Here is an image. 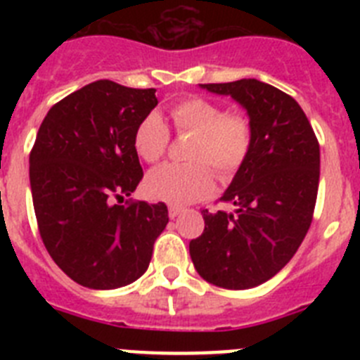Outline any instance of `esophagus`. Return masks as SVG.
Here are the masks:
<instances>
[{"mask_svg": "<svg viewBox=\"0 0 360 360\" xmlns=\"http://www.w3.org/2000/svg\"><path fill=\"white\" fill-rule=\"evenodd\" d=\"M184 209L178 207V205H169V218H176L178 214H182Z\"/></svg>", "mask_w": 360, "mask_h": 360, "instance_id": "34e87169", "label": "esophagus"}]
</instances>
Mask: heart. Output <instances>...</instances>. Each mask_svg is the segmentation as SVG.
<instances>
[{"instance_id":"b5f03b06","label":"heart","mask_w":360,"mask_h":360,"mask_svg":"<svg viewBox=\"0 0 360 360\" xmlns=\"http://www.w3.org/2000/svg\"><path fill=\"white\" fill-rule=\"evenodd\" d=\"M178 133H195L187 158L189 164H164L146 178V193L153 200L187 205L207 196L212 191V173L229 178L245 162L252 146V128L247 117L225 113L224 108L193 97L174 104L171 110ZM136 155L155 164L164 157L169 144V129L158 113H149L135 129Z\"/></svg>"}]
</instances>
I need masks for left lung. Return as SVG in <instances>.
Instances as JSON below:
<instances>
[{
	"instance_id": "8db88e82",
	"label": "left lung",
	"mask_w": 360,
	"mask_h": 360,
	"mask_svg": "<svg viewBox=\"0 0 360 360\" xmlns=\"http://www.w3.org/2000/svg\"><path fill=\"white\" fill-rule=\"evenodd\" d=\"M200 88L229 95L247 111L252 146L221 196L236 209L202 211L205 229L189 254L207 283L245 290L274 278L303 243L319 187V142L301 106L266 82Z\"/></svg>"
}]
</instances>
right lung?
<instances>
[{"mask_svg": "<svg viewBox=\"0 0 360 360\" xmlns=\"http://www.w3.org/2000/svg\"><path fill=\"white\" fill-rule=\"evenodd\" d=\"M155 88L95 81L50 108L30 153L43 243L68 278L113 290L148 270L169 216L165 203L115 200L142 180L135 129L158 104Z\"/></svg>", "mask_w": 360, "mask_h": 360, "instance_id": "1", "label": "right lung"}]
</instances>
